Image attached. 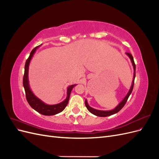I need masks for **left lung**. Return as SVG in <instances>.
<instances>
[{
  "instance_id": "left-lung-1",
  "label": "left lung",
  "mask_w": 159,
  "mask_h": 159,
  "mask_svg": "<svg viewBox=\"0 0 159 159\" xmlns=\"http://www.w3.org/2000/svg\"><path fill=\"white\" fill-rule=\"evenodd\" d=\"M126 54L129 57L130 60H131V62H132V64L133 66V68H134V75H133V80L132 81V85L131 86V88H130L129 92L127 93V95L125 97V98L121 101V102L119 103V105L115 107V109H112V110H109V111H101V110H98V109H93L91 107H90L88 103L87 100L85 99V105L86 107L88 109L90 113H91L92 114L96 115V116H98V117H107V116H110V115H112L113 114H115L118 113L120 110H121L123 107L124 105H125L129 97V95H131V93H132V91L133 89V85H134V78H135V64H134V60H133V57L132 56V55L131 54H129V53H126Z\"/></svg>"
}]
</instances>
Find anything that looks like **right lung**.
<instances>
[{
    "label": "right lung",
    "mask_w": 159,
    "mask_h": 159,
    "mask_svg": "<svg viewBox=\"0 0 159 159\" xmlns=\"http://www.w3.org/2000/svg\"><path fill=\"white\" fill-rule=\"evenodd\" d=\"M38 47H39V46L34 48L32 50L29 57H28V58L26 61L25 67V74H24L23 78V86L25 90L27 102L29 103L31 107L42 115H48V116H50V115H56L61 112L62 111L66 108L69 102L71 91L72 89L74 88V86H75L76 85L74 84L69 86L68 89H67V97L66 99L60 103L55 105H48L45 103L44 102H43L41 99L37 98L36 96L33 93V92L30 88L29 81H28V68H29L30 62L32 57L34 56V53L38 49Z\"/></svg>",
    "instance_id": "add662e5"
}]
</instances>
